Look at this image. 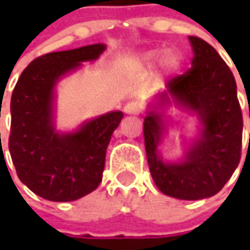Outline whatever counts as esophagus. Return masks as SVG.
<instances>
[{"mask_svg":"<svg viewBox=\"0 0 250 250\" xmlns=\"http://www.w3.org/2000/svg\"><path fill=\"white\" fill-rule=\"evenodd\" d=\"M124 111H125V114L136 115V114H139L140 112V105L136 103V101H130V103H128V104H125Z\"/></svg>","mask_w":250,"mask_h":250,"instance_id":"34e87169","label":"esophagus"}]
</instances>
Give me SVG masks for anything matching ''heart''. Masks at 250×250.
I'll return each mask as SVG.
<instances>
[{
	"label": "heart",
	"mask_w": 250,
	"mask_h": 250,
	"mask_svg": "<svg viewBox=\"0 0 250 250\" xmlns=\"http://www.w3.org/2000/svg\"><path fill=\"white\" fill-rule=\"evenodd\" d=\"M160 53H161L160 48H150V50L142 54V60H143V62L146 63L156 62L159 60ZM160 62H161V66H163V69L166 72H175L182 63V57L177 50H167L166 53L163 54Z\"/></svg>",
	"instance_id": "b5f03b06"
}]
</instances>
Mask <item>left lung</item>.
Returning <instances> with one entry per match:
<instances>
[{
	"instance_id": "left-lung-1",
	"label": "left lung",
	"mask_w": 250,
	"mask_h": 250,
	"mask_svg": "<svg viewBox=\"0 0 250 250\" xmlns=\"http://www.w3.org/2000/svg\"><path fill=\"white\" fill-rule=\"evenodd\" d=\"M189 42L192 68L169 81L167 90L156 97L143 122V133L157 188L167 196L199 200L214 196L234 174L241 160L244 122L228 65L205 40L189 36ZM169 104L196 115L201 122L199 136L177 163L164 162L158 153L167 125L157 110Z\"/></svg>"
}]
</instances>
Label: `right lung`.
Returning a JSON list of instances; mask_svg holds the SVG:
<instances>
[{
    "mask_svg": "<svg viewBox=\"0 0 250 250\" xmlns=\"http://www.w3.org/2000/svg\"><path fill=\"white\" fill-rule=\"evenodd\" d=\"M104 50L105 44L99 43L42 55L26 66L15 86L9 153L19 179L43 199L72 202L101 182L105 151L124 114L111 111L73 132H58L55 86Z\"/></svg>",
    "mask_w": 250,
    "mask_h": 250,
    "instance_id": "add662e5",
    "label": "right lung"
}]
</instances>
